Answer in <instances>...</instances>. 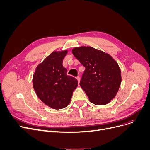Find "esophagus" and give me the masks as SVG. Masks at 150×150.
I'll list each match as a JSON object with an SVG mask.
<instances>
[{
  "label": "esophagus",
  "mask_w": 150,
  "mask_h": 150,
  "mask_svg": "<svg viewBox=\"0 0 150 150\" xmlns=\"http://www.w3.org/2000/svg\"><path fill=\"white\" fill-rule=\"evenodd\" d=\"M76 79H77V80L78 81V82H80V80H81V78H80V77L79 76H77V77H76Z\"/></svg>",
  "instance_id": "obj_1"
}]
</instances>
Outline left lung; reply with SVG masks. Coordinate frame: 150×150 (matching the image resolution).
Segmentation results:
<instances>
[{
	"mask_svg": "<svg viewBox=\"0 0 150 150\" xmlns=\"http://www.w3.org/2000/svg\"><path fill=\"white\" fill-rule=\"evenodd\" d=\"M72 52L85 68L80 85L90 102L96 105L110 103L122 82L117 62L109 54L90 46L75 47Z\"/></svg>",
	"mask_w": 150,
	"mask_h": 150,
	"instance_id": "left-lung-1",
	"label": "left lung"
}]
</instances>
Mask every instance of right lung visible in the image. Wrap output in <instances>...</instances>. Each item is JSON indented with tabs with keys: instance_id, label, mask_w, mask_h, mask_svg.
<instances>
[{
	"instance_id": "1",
	"label": "right lung",
	"mask_w": 150,
	"mask_h": 150,
	"mask_svg": "<svg viewBox=\"0 0 150 150\" xmlns=\"http://www.w3.org/2000/svg\"><path fill=\"white\" fill-rule=\"evenodd\" d=\"M67 50L54 51L37 66L33 76V85L38 97L54 109L65 108L70 103L78 85L76 78L67 75L63 59Z\"/></svg>"
}]
</instances>
